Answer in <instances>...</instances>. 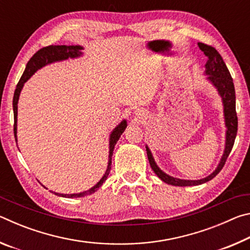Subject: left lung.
Listing matches in <instances>:
<instances>
[{
	"label": "left lung",
	"mask_w": 250,
	"mask_h": 250,
	"mask_svg": "<svg viewBox=\"0 0 250 250\" xmlns=\"http://www.w3.org/2000/svg\"><path fill=\"white\" fill-rule=\"evenodd\" d=\"M198 47L204 52L205 56L207 57V62L205 64L204 75L207 76L206 80L213 84V87L216 89L217 94L222 99L223 104V112H224V122H225V147L221 160L217 164L215 170L206 177H203L201 180H183L179 177H174L167 174L166 172L161 170L155 160L153 154L150 150V147L146 145L147 159H149L151 168L158 175L159 179L162 180L164 183L170 184L173 186H195L200 185L206 182L210 181L216 176L225 164L226 160L229 155L230 151L234 146L236 134H237V126H238V120H237L236 115V96H235V87L232 83V78L229 74L227 66L224 62L223 58L216 49L211 46L205 45L203 43H198Z\"/></svg>",
	"instance_id": "obj_1"
}]
</instances>
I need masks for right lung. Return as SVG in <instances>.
Here are the masks:
<instances>
[{
  "label": "right lung",
  "mask_w": 250,
  "mask_h": 250,
  "mask_svg": "<svg viewBox=\"0 0 250 250\" xmlns=\"http://www.w3.org/2000/svg\"><path fill=\"white\" fill-rule=\"evenodd\" d=\"M83 47L80 45H50L47 46V47H44L40 49L39 52L34 54V56L29 59L26 68H25L24 73L21 77L20 82L16 86V89L14 92V97H13V111H14V137H15V141L18 142V104H19V99H20V95L21 91H22L24 83L27 82V80L32 77V76L36 73L37 70L43 68V67L47 66L49 64H53V62H62V61H67V59H75V58H79L83 56ZM126 120L124 119L119 125L115 126V129L111 131V133L109 135V155H108V166L107 168H105L104 174L103 177L99 180V182H97V184L92 186L87 191L80 192V193H73V194H62V193H57V192H53L55 195L57 196H62V197H67V198H74V197H83L86 195H89V194L95 193L97 189H98L101 185L104 184V182L107 180V177L110 173V170H111V162H112V154H113V150H115V146L117 145L118 140H119L121 134L125 132V130L126 128Z\"/></svg>",
  "instance_id": "add662e5"
}]
</instances>
